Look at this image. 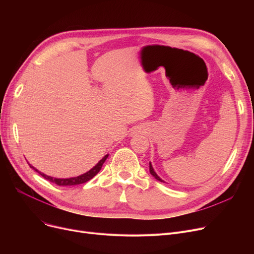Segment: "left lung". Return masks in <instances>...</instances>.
<instances>
[{"mask_svg": "<svg viewBox=\"0 0 254 254\" xmlns=\"http://www.w3.org/2000/svg\"><path fill=\"white\" fill-rule=\"evenodd\" d=\"M149 171H150V174L156 179V180H158V181H161V182H164V180H162L161 178H159L157 175H156V173L154 172V170H153V168H152V166H151V164L149 163Z\"/></svg>", "mask_w": 254, "mask_h": 254, "instance_id": "1", "label": "left lung"}]
</instances>
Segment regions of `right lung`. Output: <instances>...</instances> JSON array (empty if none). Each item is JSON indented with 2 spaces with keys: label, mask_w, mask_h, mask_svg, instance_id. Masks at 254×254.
Masks as SVG:
<instances>
[{
  "label": "right lung",
  "mask_w": 254,
  "mask_h": 254,
  "mask_svg": "<svg viewBox=\"0 0 254 254\" xmlns=\"http://www.w3.org/2000/svg\"><path fill=\"white\" fill-rule=\"evenodd\" d=\"M107 157H108V154L105 155L95 167H93L91 170H89L88 172H86L85 174L80 175V176H78V177H74V178H68V179H59V178H53V177L47 176V175L43 174V173L39 172V171H38L37 169H35L32 165L29 164V166H30L31 168H33L36 172H38L39 174L41 175L42 177H44L46 180H48V181H50V182L56 183V184L59 185V186H71V185H77V184L85 183V182H87L88 180H90L91 178L95 177V176L98 174V173L100 172V170H101L103 164L105 163V161L107 159Z\"/></svg>",
  "instance_id": "add662e5"
}]
</instances>
